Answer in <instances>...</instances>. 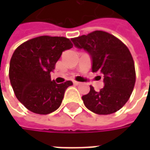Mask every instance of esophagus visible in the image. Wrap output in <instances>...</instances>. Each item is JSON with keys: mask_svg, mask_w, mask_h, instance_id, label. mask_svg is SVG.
Returning <instances> with one entry per match:
<instances>
[{"mask_svg": "<svg viewBox=\"0 0 150 150\" xmlns=\"http://www.w3.org/2000/svg\"><path fill=\"white\" fill-rule=\"evenodd\" d=\"M73 83L75 85H79L80 84V83L79 82H77V81H73Z\"/></svg>", "mask_w": 150, "mask_h": 150, "instance_id": "esophagus-1", "label": "esophagus"}]
</instances>
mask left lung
<instances>
[{
	"mask_svg": "<svg viewBox=\"0 0 150 150\" xmlns=\"http://www.w3.org/2000/svg\"><path fill=\"white\" fill-rule=\"evenodd\" d=\"M71 41L75 47L91 56L92 72L99 71L104 77V88L96 91L90 86L89 93L82 96L86 108L99 115L120 110L129 100L136 81L134 62L128 47L117 38L101 30Z\"/></svg>",
	"mask_w": 150,
	"mask_h": 150,
	"instance_id": "obj_1",
	"label": "left lung"
}]
</instances>
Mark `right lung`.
Masks as SVG:
<instances>
[{"label":"right lung","mask_w":150,"mask_h":150,"mask_svg":"<svg viewBox=\"0 0 150 150\" xmlns=\"http://www.w3.org/2000/svg\"><path fill=\"white\" fill-rule=\"evenodd\" d=\"M73 44L64 37L40 36L28 40L13 54L9 64V79L15 96L27 109L46 115L62 104L71 81L56 83L50 72L64 50Z\"/></svg>","instance_id":"1"}]
</instances>
